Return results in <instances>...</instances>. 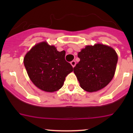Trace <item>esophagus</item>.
<instances>
[{
    "mask_svg": "<svg viewBox=\"0 0 133 133\" xmlns=\"http://www.w3.org/2000/svg\"><path fill=\"white\" fill-rule=\"evenodd\" d=\"M71 64L72 66H73V68H74V67L75 66V65H76V62H75V60H73V61L71 62Z\"/></svg>",
    "mask_w": 133,
    "mask_h": 133,
    "instance_id": "34e87169",
    "label": "esophagus"
}]
</instances>
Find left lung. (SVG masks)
Wrapping results in <instances>:
<instances>
[{
  "label": "left lung",
  "instance_id": "1",
  "mask_svg": "<svg viewBox=\"0 0 133 133\" xmlns=\"http://www.w3.org/2000/svg\"><path fill=\"white\" fill-rule=\"evenodd\" d=\"M80 62L73 68L80 85L88 92L105 88L115 75L118 55L111 47L101 44L87 45L78 53Z\"/></svg>",
  "mask_w": 133,
  "mask_h": 133
}]
</instances>
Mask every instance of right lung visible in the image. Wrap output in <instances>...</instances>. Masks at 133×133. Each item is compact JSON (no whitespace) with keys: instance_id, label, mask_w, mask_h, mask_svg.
I'll return each mask as SVG.
<instances>
[{"instance_id":"obj_1","label":"right lung","mask_w":133,"mask_h":133,"mask_svg":"<svg viewBox=\"0 0 133 133\" xmlns=\"http://www.w3.org/2000/svg\"><path fill=\"white\" fill-rule=\"evenodd\" d=\"M65 51L59 52L46 42L38 43L26 53L24 64L28 76L38 88L54 92L62 87L65 78L73 71L65 60Z\"/></svg>"}]
</instances>
